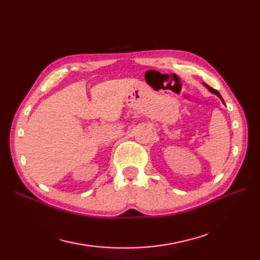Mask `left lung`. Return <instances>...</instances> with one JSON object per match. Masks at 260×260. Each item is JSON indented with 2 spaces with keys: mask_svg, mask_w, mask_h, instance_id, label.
<instances>
[{
  "mask_svg": "<svg viewBox=\"0 0 260 260\" xmlns=\"http://www.w3.org/2000/svg\"><path fill=\"white\" fill-rule=\"evenodd\" d=\"M204 85H205L206 86V88L211 92V93H214V94H216V95L218 96V98H220V100H221L222 102H223V103H224V101L222 100V98H221V95H220V93L217 91V90H215V89H212V88H210V86L209 85H207L206 83H204Z\"/></svg>",
  "mask_w": 260,
  "mask_h": 260,
  "instance_id": "8db88e82",
  "label": "left lung"
}]
</instances>
